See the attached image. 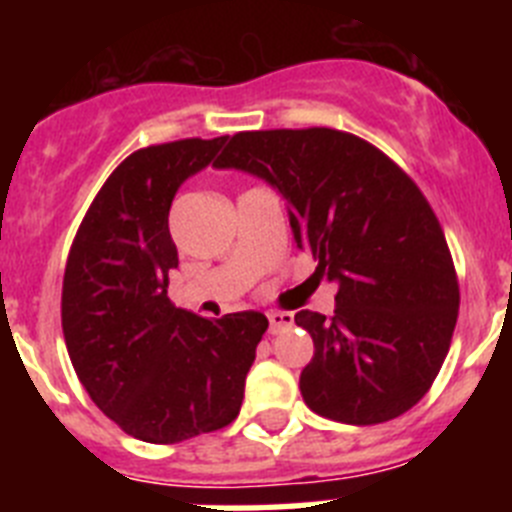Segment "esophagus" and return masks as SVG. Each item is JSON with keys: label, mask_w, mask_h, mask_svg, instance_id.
Listing matches in <instances>:
<instances>
[{"label": "esophagus", "mask_w": 512, "mask_h": 512, "mask_svg": "<svg viewBox=\"0 0 512 512\" xmlns=\"http://www.w3.org/2000/svg\"><path fill=\"white\" fill-rule=\"evenodd\" d=\"M295 325V315L292 312H269V333H282V330L292 328Z\"/></svg>", "instance_id": "esophagus-1"}]
</instances>
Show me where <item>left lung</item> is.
Returning a JSON list of instances; mask_svg holds the SVG:
<instances>
[{"instance_id":"left-lung-1","label":"left lung","mask_w":512,"mask_h":512,"mask_svg":"<svg viewBox=\"0 0 512 512\" xmlns=\"http://www.w3.org/2000/svg\"><path fill=\"white\" fill-rule=\"evenodd\" d=\"M215 166L277 189L297 248L338 287L333 318L295 315L315 343L300 374L307 408L348 425L408 413L431 390L459 315L449 246L413 179L330 128L238 133Z\"/></svg>"}]
</instances>
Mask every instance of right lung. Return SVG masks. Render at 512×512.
I'll return each instance as SVG.
<instances>
[{
    "instance_id": "1",
    "label": "right lung",
    "mask_w": 512,
    "mask_h": 512,
    "mask_svg": "<svg viewBox=\"0 0 512 512\" xmlns=\"http://www.w3.org/2000/svg\"><path fill=\"white\" fill-rule=\"evenodd\" d=\"M228 135L130 153L81 220L63 274L61 323L76 377L128 436L179 443L238 418L264 312L207 320L169 300L179 253L169 210Z\"/></svg>"
}]
</instances>
